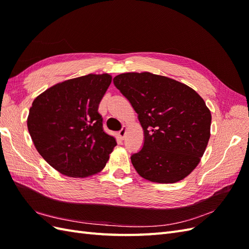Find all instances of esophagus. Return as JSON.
Returning <instances> with one entry per match:
<instances>
[{
    "instance_id": "1",
    "label": "esophagus",
    "mask_w": 249,
    "mask_h": 249,
    "mask_svg": "<svg viewBox=\"0 0 249 249\" xmlns=\"http://www.w3.org/2000/svg\"><path fill=\"white\" fill-rule=\"evenodd\" d=\"M125 129H122L119 132H118V138L120 140H124V136H125Z\"/></svg>"
}]
</instances>
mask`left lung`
I'll list each match as a JSON object with an SVG mask.
<instances>
[{
	"label": "left lung",
	"instance_id": "1",
	"mask_svg": "<svg viewBox=\"0 0 249 249\" xmlns=\"http://www.w3.org/2000/svg\"><path fill=\"white\" fill-rule=\"evenodd\" d=\"M138 114L144 134L140 152L131 157L138 175L172 184L200 162L211 136V111L183 83L150 72H125L113 79Z\"/></svg>",
	"mask_w": 249,
	"mask_h": 249
}]
</instances>
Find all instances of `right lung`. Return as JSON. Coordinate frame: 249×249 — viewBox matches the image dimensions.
Returning <instances> with one entry per match:
<instances>
[{
	"label": "right lung",
	"mask_w": 249,
	"mask_h": 249,
	"mask_svg": "<svg viewBox=\"0 0 249 249\" xmlns=\"http://www.w3.org/2000/svg\"><path fill=\"white\" fill-rule=\"evenodd\" d=\"M109 73L66 80L33 101L27 119L37 152L53 168L71 178L103 170L116 140L104 132L99 106L111 84Z\"/></svg>",
	"instance_id": "obj_1"
}]
</instances>
